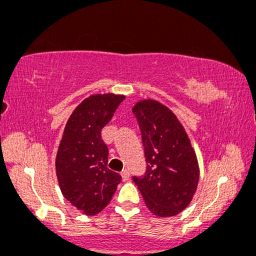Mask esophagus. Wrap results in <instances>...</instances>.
<instances>
[{
    "label": "esophagus",
    "instance_id": "1",
    "mask_svg": "<svg viewBox=\"0 0 256 256\" xmlns=\"http://www.w3.org/2000/svg\"><path fill=\"white\" fill-rule=\"evenodd\" d=\"M121 176H122L123 181H128V180H129V170L128 169L123 170L121 172Z\"/></svg>",
    "mask_w": 256,
    "mask_h": 256
}]
</instances>
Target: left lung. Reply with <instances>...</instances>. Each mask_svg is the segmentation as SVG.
I'll list each match as a JSON object with an SVG mask.
<instances>
[{
	"mask_svg": "<svg viewBox=\"0 0 256 256\" xmlns=\"http://www.w3.org/2000/svg\"><path fill=\"white\" fill-rule=\"evenodd\" d=\"M145 147L147 170L133 177L147 208L162 218L187 207L196 192L200 169L187 132L164 104L144 99L133 106Z\"/></svg>",
	"mask_w": 256,
	"mask_h": 256,
	"instance_id": "8db88e82",
	"label": "left lung"
}]
</instances>
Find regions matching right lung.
<instances>
[{"mask_svg":"<svg viewBox=\"0 0 256 256\" xmlns=\"http://www.w3.org/2000/svg\"><path fill=\"white\" fill-rule=\"evenodd\" d=\"M124 96L92 94L69 117L56 156V175L63 196L86 216L103 211L122 177L108 168L109 150L102 129Z\"/></svg>","mask_w":256,"mask_h":256,"instance_id":"add662e5","label":"right lung"}]
</instances>
